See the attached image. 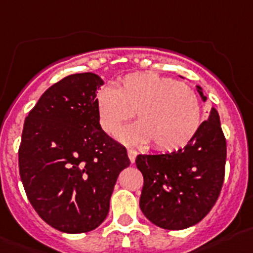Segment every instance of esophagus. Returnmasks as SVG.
<instances>
[{
  "mask_svg": "<svg viewBox=\"0 0 253 253\" xmlns=\"http://www.w3.org/2000/svg\"><path fill=\"white\" fill-rule=\"evenodd\" d=\"M128 157H129V159H130L131 163H134V162H135V158H136V150L128 149Z\"/></svg>",
  "mask_w": 253,
  "mask_h": 253,
  "instance_id": "esophagus-1",
  "label": "esophagus"
}]
</instances>
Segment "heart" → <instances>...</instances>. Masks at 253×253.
<instances>
[{"instance_id": "b5f03b06", "label": "heart", "mask_w": 253, "mask_h": 253, "mask_svg": "<svg viewBox=\"0 0 253 253\" xmlns=\"http://www.w3.org/2000/svg\"><path fill=\"white\" fill-rule=\"evenodd\" d=\"M99 123L117 136L136 111L139 122L123 129L125 143H152L161 152L188 144L201 125V104L191 86L155 73L125 75L115 89L105 86L96 95Z\"/></svg>"}]
</instances>
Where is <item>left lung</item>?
<instances>
[{
	"label": "left lung",
	"mask_w": 253,
	"mask_h": 253,
	"mask_svg": "<svg viewBox=\"0 0 253 253\" xmlns=\"http://www.w3.org/2000/svg\"><path fill=\"white\" fill-rule=\"evenodd\" d=\"M197 90L206 101L202 87ZM226 154V138L214 108L184 148L139 154L135 164L144 178L139 206L144 216L164 229H184L202 221L221 193Z\"/></svg>",
	"instance_id": "1"
}]
</instances>
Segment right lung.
I'll use <instances>...</instances> for the list:
<instances>
[{
    "label": "right lung",
    "mask_w": 253,
    "mask_h": 253,
    "mask_svg": "<svg viewBox=\"0 0 253 253\" xmlns=\"http://www.w3.org/2000/svg\"><path fill=\"white\" fill-rule=\"evenodd\" d=\"M92 73L73 74L48 87L25 119L18 149L20 177L30 203L65 233L92 231L109 212L126 149L99 123Z\"/></svg>",
    "instance_id": "1"
}]
</instances>
